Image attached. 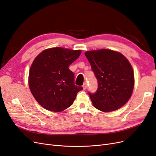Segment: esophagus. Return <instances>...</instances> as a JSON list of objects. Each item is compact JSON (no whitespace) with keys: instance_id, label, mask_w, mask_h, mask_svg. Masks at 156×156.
Returning a JSON list of instances; mask_svg holds the SVG:
<instances>
[{"instance_id":"1","label":"esophagus","mask_w":156,"mask_h":156,"mask_svg":"<svg viewBox=\"0 0 156 156\" xmlns=\"http://www.w3.org/2000/svg\"><path fill=\"white\" fill-rule=\"evenodd\" d=\"M83 90H86L87 88V83H84L83 85Z\"/></svg>"}]
</instances>
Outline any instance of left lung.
Here are the masks:
<instances>
[{"mask_svg": "<svg viewBox=\"0 0 156 156\" xmlns=\"http://www.w3.org/2000/svg\"><path fill=\"white\" fill-rule=\"evenodd\" d=\"M98 80V88L89 93L93 106L102 112L115 111L131 98L134 87V73L131 64L119 51L108 49L84 53Z\"/></svg>", "mask_w": 156, "mask_h": 156, "instance_id": "left-lung-1", "label": "left lung"}]
</instances>
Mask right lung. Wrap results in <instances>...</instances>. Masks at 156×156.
<instances>
[{
	"label": "right lung",
	"instance_id": "add662e5",
	"mask_svg": "<svg viewBox=\"0 0 156 156\" xmlns=\"http://www.w3.org/2000/svg\"><path fill=\"white\" fill-rule=\"evenodd\" d=\"M81 50L61 47L48 48L32 62L28 84L35 99L44 108L60 112L70 106L83 87L74 83L69 66L80 56Z\"/></svg>",
	"mask_w": 156,
	"mask_h": 156
}]
</instances>
